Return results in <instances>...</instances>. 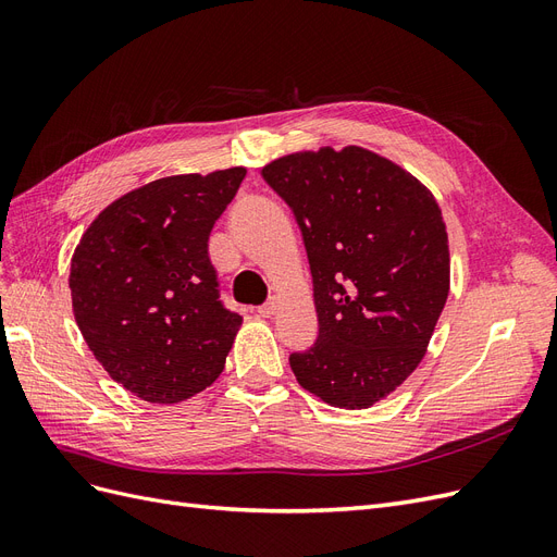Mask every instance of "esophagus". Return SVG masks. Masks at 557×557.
I'll use <instances>...</instances> for the list:
<instances>
[{"label": "esophagus", "mask_w": 557, "mask_h": 557, "mask_svg": "<svg viewBox=\"0 0 557 557\" xmlns=\"http://www.w3.org/2000/svg\"><path fill=\"white\" fill-rule=\"evenodd\" d=\"M276 313V301L272 299V301H267V305H262V307H258V315H262V318H272Z\"/></svg>", "instance_id": "1"}]
</instances>
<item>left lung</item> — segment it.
I'll return each instance as SVG.
<instances>
[{
	"label": "left lung",
	"instance_id": "1",
	"mask_svg": "<svg viewBox=\"0 0 557 557\" xmlns=\"http://www.w3.org/2000/svg\"><path fill=\"white\" fill-rule=\"evenodd\" d=\"M307 248L318 313L311 348L290 352L301 387L367 409L423 360L448 297V234L423 183L360 146L269 162Z\"/></svg>",
	"mask_w": 557,
	"mask_h": 557
}]
</instances>
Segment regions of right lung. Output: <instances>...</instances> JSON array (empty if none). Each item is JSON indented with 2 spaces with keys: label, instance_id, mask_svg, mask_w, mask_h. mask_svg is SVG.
<instances>
[{
  "label": "right lung",
  "instance_id": "right-lung-1",
  "mask_svg": "<svg viewBox=\"0 0 557 557\" xmlns=\"http://www.w3.org/2000/svg\"><path fill=\"white\" fill-rule=\"evenodd\" d=\"M244 166L166 176L115 199L72 258V307L109 376L153 404L183 401L221 376L242 315L209 260V234Z\"/></svg>",
  "mask_w": 557,
  "mask_h": 557
}]
</instances>
